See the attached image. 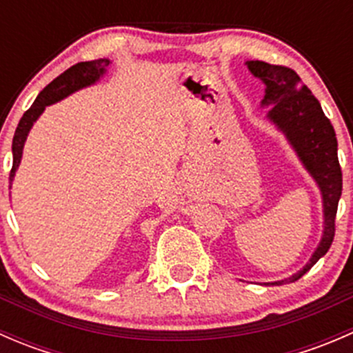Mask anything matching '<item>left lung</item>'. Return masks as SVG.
<instances>
[{"label":"left lung","instance_id":"obj_1","mask_svg":"<svg viewBox=\"0 0 353 353\" xmlns=\"http://www.w3.org/2000/svg\"><path fill=\"white\" fill-rule=\"evenodd\" d=\"M252 77L265 85L261 108H270L266 119L287 138L304 169L319 188L323 201V234L309 261L285 280L266 282L292 283L301 279L328 252L334 237V216L341 196V169L338 163V141L330 119L312 92L301 81L294 70L268 65L265 61H245Z\"/></svg>","mask_w":353,"mask_h":353}]
</instances>
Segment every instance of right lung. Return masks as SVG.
Listing matches in <instances>:
<instances>
[{
	"label": "right lung",
	"instance_id": "right-lung-1",
	"mask_svg": "<svg viewBox=\"0 0 353 353\" xmlns=\"http://www.w3.org/2000/svg\"><path fill=\"white\" fill-rule=\"evenodd\" d=\"M110 63L112 61L108 58L95 59V61L78 63V65L71 66L70 70H66L65 73L59 74L58 78H54V80H52L51 83H49L48 87L37 95L34 104L30 105V109H28L22 116V119H20L19 126H17L15 130V137H13V145H12L13 167H12V172H10V188H12L17 170H19L20 162H22L23 147H25V141H27L28 133H30L32 126H34L35 121L41 117V114L44 112L46 108L63 101V99H66L68 95L74 94V92L81 90V88L97 83V81L108 73V68Z\"/></svg>",
	"mask_w": 353,
	"mask_h": 353
}]
</instances>
